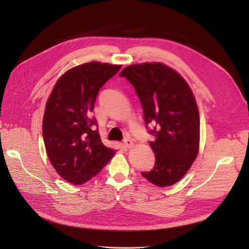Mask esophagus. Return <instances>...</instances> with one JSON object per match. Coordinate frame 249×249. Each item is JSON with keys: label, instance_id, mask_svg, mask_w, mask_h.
Instances as JSON below:
<instances>
[{"label": "esophagus", "instance_id": "34e87169", "mask_svg": "<svg viewBox=\"0 0 249 249\" xmlns=\"http://www.w3.org/2000/svg\"><path fill=\"white\" fill-rule=\"evenodd\" d=\"M124 146H125V148H127V149H132L133 147H134V143L132 142V140L131 139H129V138H126V139H124Z\"/></svg>", "mask_w": 249, "mask_h": 249}]
</instances>
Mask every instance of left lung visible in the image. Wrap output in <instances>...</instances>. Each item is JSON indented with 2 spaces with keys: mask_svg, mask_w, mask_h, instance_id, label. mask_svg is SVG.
<instances>
[{
  "mask_svg": "<svg viewBox=\"0 0 249 249\" xmlns=\"http://www.w3.org/2000/svg\"><path fill=\"white\" fill-rule=\"evenodd\" d=\"M135 88L146 125L153 124L150 145L155 166L141 172L159 187L178 182L197 158L200 116L195 96L183 77L160 62L134 64L120 73Z\"/></svg>",
  "mask_w": 249,
  "mask_h": 249,
  "instance_id": "left-lung-1",
  "label": "left lung"
}]
</instances>
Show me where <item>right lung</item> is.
<instances>
[{
    "label": "right lung",
    "instance_id": "add662e5",
    "mask_svg": "<svg viewBox=\"0 0 249 249\" xmlns=\"http://www.w3.org/2000/svg\"><path fill=\"white\" fill-rule=\"evenodd\" d=\"M120 68L96 61L73 67L58 79L47 99L42 121L46 153L70 183L88 182L116 153L102 144L93 129L92 111L98 90Z\"/></svg>",
    "mask_w": 249,
    "mask_h": 249
}]
</instances>
